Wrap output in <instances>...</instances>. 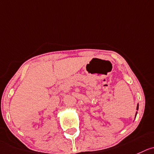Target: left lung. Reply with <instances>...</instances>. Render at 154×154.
Instances as JSON below:
<instances>
[{
	"label": "left lung",
	"mask_w": 154,
	"mask_h": 154,
	"mask_svg": "<svg viewBox=\"0 0 154 154\" xmlns=\"http://www.w3.org/2000/svg\"><path fill=\"white\" fill-rule=\"evenodd\" d=\"M137 110H138V103H137ZM137 112H136V114H135V117H136V116H137Z\"/></svg>",
	"instance_id": "8db88e82"
}]
</instances>
